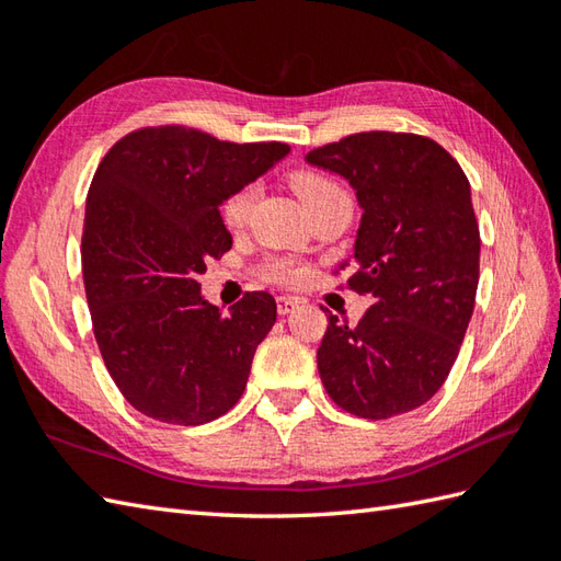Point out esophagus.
Here are the masks:
<instances>
[{
	"instance_id": "34e87169",
	"label": "esophagus",
	"mask_w": 561,
	"mask_h": 561,
	"mask_svg": "<svg viewBox=\"0 0 561 561\" xmlns=\"http://www.w3.org/2000/svg\"><path fill=\"white\" fill-rule=\"evenodd\" d=\"M301 299H296V296H279L277 299V311L279 316H289L294 308H299Z\"/></svg>"
}]
</instances>
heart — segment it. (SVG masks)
<instances>
[{
  "label": "heart",
  "mask_w": 561,
  "mask_h": 561,
  "mask_svg": "<svg viewBox=\"0 0 561 561\" xmlns=\"http://www.w3.org/2000/svg\"><path fill=\"white\" fill-rule=\"evenodd\" d=\"M289 183L294 187V193L299 195V199L304 202L308 214L316 211L318 207L330 205V202L347 197L344 187L335 181V178L323 173V171H316V169L294 171L289 175ZM255 195L257 193L253 185H243L224 199L221 219L226 226H229V229H241V226L248 221V214H250V209H253ZM262 277L274 282V284H284V287H289V284H296L304 277V270L296 265L294 260L274 257L262 265Z\"/></svg>",
  "instance_id": "1"
}]
</instances>
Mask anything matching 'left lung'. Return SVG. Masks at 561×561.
<instances>
[{"instance_id": "obj_1", "label": "left lung", "mask_w": 561, "mask_h": 561, "mask_svg": "<svg viewBox=\"0 0 561 561\" xmlns=\"http://www.w3.org/2000/svg\"><path fill=\"white\" fill-rule=\"evenodd\" d=\"M306 161L356 190L364 214L347 287L374 299L354 328L328 311L320 380L332 402L364 420L422 408L450 374L478 294L468 175L434 139L410 133L350 135Z\"/></svg>"}]
</instances>
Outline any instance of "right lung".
<instances>
[{
    "label": "right lung",
    "mask_w": 561,
    "mask_h": 561,
    "mask_svg": "<svg viewBox=\"0 0 561 561\" xmlns=\"http://www.w3.org/2000/svg\"><path fill=\"white\" fill-rule=\"evenodd\" d=\"M287 153L159 125L115 141L93 173L81 236L93 335L117 390L151 420L207 424L243 396L277 304L248 291L224 313L202 299L199 274L233 243L221 202Z\"/></svg>",
    "instance_id": "right-lung-1"
}]
</instances>
